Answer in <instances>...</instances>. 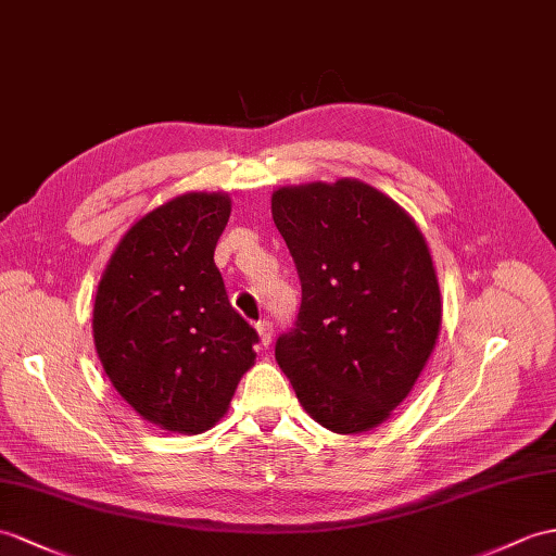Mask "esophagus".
Listing matches in <instances>:
<instances>
[{
	"mask_svg": "<svg viewBox=\"0 0 556 556\" xmlns=\"http://www.w3.org/2000/svg\"><path fill=\"white\" fill-rule=\"evenodd\" d=\"M256 334H260V342H262V346H264V349H268V344H270V337H274V328H270V323H268V320H262V323H256Z\"/></svg>",
	"mask_w": 556,
	"mask_h": 556,
	"instance_id": "obj_1",
	"label": "esophagus"
}]
</instances>
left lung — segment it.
<instances>
[{"label":"left lung","instance_id":"obj_1","mask_svg":"<svg viewBox=\"0 0 556 556\" xmlns=\"http://www.w3.org/2000/svg\"><path fill=\"white\" fill-rule=\"evenodd\" d=\"M270 214L302 280L276 361L302 408L334 434L380 427L437 346L441 290L413 216L370 184L282 186Z\"/></svg>","mask_w":556,"mask_h":556}]
</instances>
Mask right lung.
I'll return each mask as SVG.
<instances>
[{
  "label": "right lung",
  "instance_id": "right-lung-1",
  "mask_svg": "<svg viewBox=\"0 0 556 556\" xmlns=\"http://www.w3.org/2000/svg\"><path fill=\"white\" fill-rule=\"evenodd\" d=\"M228 193H184L129 226L99 280L93 344L117 394L146 422L202 434L254 365V328L214 264Z\"/></svg>",
  "mask_w": 556,
  "mask_h": 556
}]
</instances>
